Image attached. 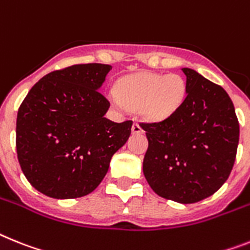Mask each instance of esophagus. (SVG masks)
I'll return each mask as SVG.
<instances>
[{
	"label": "esophagus",
	"mask_w": 250,
	"mask_h": 250,
	"mask_svg": "<svg viewBox=\"0 0 250 250\" xmlns=\"http://www.w3.org/2000/svg\"><path fill=\"white\" fill-rule=\"evenodd\" d=\"M132 132H133V133H142V132H144V128H142L141 125H140L138 122H135V123L132 125Z\"/></svg>",
	"instance_id": "esophagus-1"
}]
</instances>
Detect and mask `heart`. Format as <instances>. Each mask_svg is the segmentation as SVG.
<instances>
[{"instance_id":"obj_1","label":"heart","mask_w":250,"mask_h":250,"mask_svg":"<svg viewBox=\"0 0 250 250\" xmlns=\"http://www.w3.org/2000/svg\"><path fill=\"white\" fill-rule=\"evenodd\" d=\"M117 91L115 104L140 109L150 121H161L182 105L187 83L178 73H138L121 80Z\"/></svg>"}]
</instances>
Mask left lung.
<instances>
[{"label":"left lung","mask_w":250,"mask_h":250,"mask_svg":"<svg viewBox=\"0 0 250 250\" xmlns=\"http://www.w3.org/2000/svg\"><path fill=\"white\" fill-rule=\"evenodd\" d=\"M177 112L160 122H141L148 148L144 174L156 194L179 203L202 201L220 189L235 163L239 122L230 96L194 70Z\"/></svg>","instance_id":"obj_1"}]
</instances>
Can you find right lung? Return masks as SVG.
I'll use <instances>...</instances> for the list:
<instances>
[{
    "label": "right lung",
    "instance_id": "obj_1",
    "mask_svg": "<svg viewBox=\"0 0 250 250\" xmlns=\"http://www.w3.org/2000/svg\"><path fill=\"white\" fill-rule=\"evenodd\" d=\"M110 70L103 63L56 70L22 100L16 119L19 164L45 196L67 200L93 192L128 140L133 122L104 117L110 103L98 89Z\"/></svg>",
    "mask_w": 250,
    "mask_h": 250
}]
</instances>
